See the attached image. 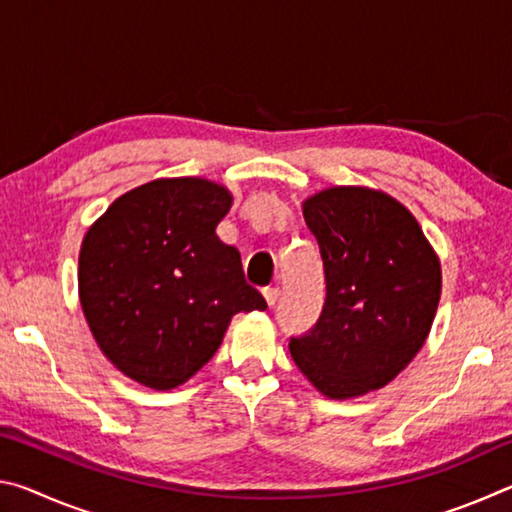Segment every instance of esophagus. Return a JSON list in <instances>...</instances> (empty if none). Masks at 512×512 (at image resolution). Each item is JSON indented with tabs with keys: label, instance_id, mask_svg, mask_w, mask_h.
Wrapping results in <instances>:
<instances>
[{
	"label": "esophagus",
	"instance_id": "1",
	"mask_svg": "<svg viewBox=\"0 0 512 512\" xmlns=\"http://www.w3.org/2000/svg\"><path fill=\"white\" fill-rule=\"evenodd\" d=\"M262 293H264V300H266V305H268V307H275L277 298H280V289H275V287H268V289H264Z\"/></svg>",
	"mask_w": 512,
	"mask_h": 512
}]
</instances>
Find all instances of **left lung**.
I'll use <instances>...</instances> for the list:
<instances>
[{"mask_svg":"<svg viewBox=\"0 0 512 512\" xmlns=\"http://www.w3.org/2000/svg\"><path fill=\"white\" fill-rule=\"evenodd\" d=\"M325 271V305L289 350L329 400H352L400 375L427 341L443 291L436 250L391 194L334 185L302 201Z\"/></svg>","mask_w":512,"mask_h":512,"instance_id":"8db88e82","label":"left lung"}]
</instances>
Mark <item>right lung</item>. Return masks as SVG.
I'll return each mask as SVG.
<instances>
[{
  "mask_svg": "<svg viewBox=\"0 0 512 512\" xmlns=\"http://www.w3.org/2000/svg\"><path fill=\"white\" fill-rule=\"evenodd\" d=\"M232 194L214 180L155 178L121 194L79 253V300L94 341L128 379L171 391L219 350L239 311L266 309L235 246L216 235Z\"/></svg>",
  "mask_w": 512,
  "mask_h": 512,
  "instance_id": "1",
  "label": "right lung"
}]
</instances>
